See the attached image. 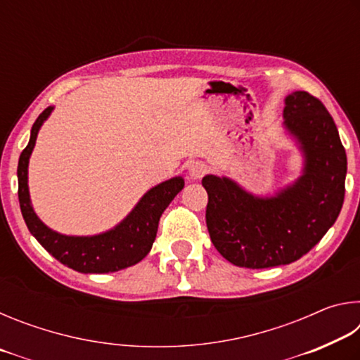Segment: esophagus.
Returning a JSON list of instances; mask_svg holds the SVG:
<instances>
[{
	"label": "esophagus",
	"instance_id": "1",
	"mask_svg": "<svg viewBox=\"0 0 360 360\" xmlns=\"http://www.w3.org/2000/svg\"><path fill=\"white\" fill-rule=\"evenodd\" d=\"M208 172V167L205 165L203 162H193L191 167H188V174H191L192 181H198L202 179L203 176Z\"/></svg>",
	"mask_w": 360,
	"mask_h": 360
}]
</instances>
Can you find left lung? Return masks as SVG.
Masks as SVG:
<instances>
[{
	"instance_id": "left-lung-1",
	"label": "left lung",
	"mask_w": 360,
	"mask_h": 360,
	"mask_svg": "<svg viewBox=\"0 0 360 360\" xmlns=\"http://www.w3.org/2000/svg\"><path fill=\"white\" fill-rule=\"evenodd\" d=\"M283 129L302 152L300 176L273 195H254L227 176L206 174V225L230 264L271 268L313 249L337 221L348 160L326 106L303 90L284 98Z\"/></svg>"
}]
</instances>
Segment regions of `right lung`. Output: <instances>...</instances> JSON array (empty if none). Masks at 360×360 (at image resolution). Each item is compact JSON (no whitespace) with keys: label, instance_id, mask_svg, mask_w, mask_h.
Returning a JSON list of instances; mask_svg holds the SVG:
<instances>
[{"label":"right lung","instance_id":"obj_1","mask_svg":"<svg viewBox=\"0 0 360 360\" xmlns=\"http://www.w3.org/2000/svg\"><path fill=\"white\" fill-rule=\"evenodd\" d=\"M53 106L46 108L32 127L27 148L22 150L17 167L19 203L25 224L39 245L63 265L79 273H112L141 262L154 245L158 221L173 198L184 188V178L163 181L149 188L129 214L106 231L96 235H65L52 230L33 210L28 188V163L36 138Z\"/></svg>","mask_w":360,"mask_h":360}]
</instances>
